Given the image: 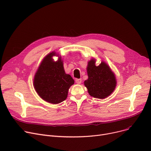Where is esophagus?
I'll list each match as a JSON object with an SVG mask.
<instances>
[{
    "mask_svg": "<svg viewBox=\"0 0 151 151\" xmlns=\"http://www.w3.org/2000/svg\"><path fill=\"white\" fill-rule=\"evenodd\" d=\"M81 79H76L75 82L76 84H81Z\"/></svg>",
    "mask_w": 151,
    "mask_h": 151,
    "instance_id": "obj_1",
    "label": "esophagus"
}]
</instances>
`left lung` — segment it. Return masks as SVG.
<instances>
[{
  "mask_svg": "<svg viewBox=\"0 0 151 151\" xmlns=\"http://www.w3.org/2000/svg\"><path fill=\"white\" fill-rule=\"evenodd\" d=\"M95 63L94 59L88 62V79L84 81V85L91 96L105 99L114 91L116 85V78L106 63L102 62L99 66Z\"/></svg>",
  "mask_w": 151,
  "mask_h": 151,
  "instance_id": "1",
  "label": "left lung"
}]
</instances>
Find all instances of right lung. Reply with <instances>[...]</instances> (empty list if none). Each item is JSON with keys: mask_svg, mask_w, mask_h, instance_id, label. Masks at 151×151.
<instances>
[{"mask_svg": "<svg viewBox=\"0 0 151 151\" xmlns=\"http://www.w3.org/2000/svg\"><path fill=\"white\" fill-rule=\"evenodd\" d=\"M55 52L49 54L44 58L35 73L34 88L44 100L53 104L64 101L70 87L74 84L73 79L66 74L60 57L54 62L52 57Z\"/></svg>", "mask_w": 151, "mask_h": 151, "instance_id": "1", "label": "right lung"}]
</instances>
